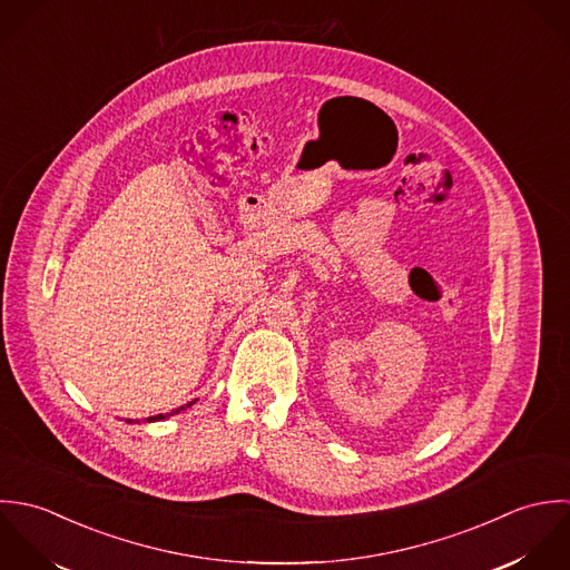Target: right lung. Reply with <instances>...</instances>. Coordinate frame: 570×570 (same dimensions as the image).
Here are the masks:
<instances>
[{"label": "right lung", "instance_id": "add662e5", "mask_svg": "<svg viewBox=\"0 0 570 570\" xmlns=\"http://www.w3.org/2000/svg\"><path fill=\"white\" fill-rule=\"evenodd\" d=\"M189 405H191V403H187V405H183V407H178V410H171L169 414H176V412H180V410H185V407H189ZM169 414H167V416H169ZM160 419H165V416H163V414H156V416H151V419H147V421H160ZM127 423H131V421L127 419Z\"/></svg>", "mask_w": 570, "mask_h": 570}]
</instances>
